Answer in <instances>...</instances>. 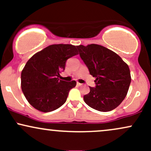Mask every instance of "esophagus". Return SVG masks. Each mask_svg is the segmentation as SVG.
<instances>
[{"mask_svg": "<svg viewBox=\"0 0 151 151\" xmlns=\"http://www.w3.org/2000/svg\"><path fill=\"white\" fill-rule=\"evenodd\" d=\"M77 86H82V84H80V83H79V82H77Z\"/></svg>", "mask_w": 151, "mask_h": 151, "instance_id": "esophagus-1", "label": "esophagus"}]
</instances>
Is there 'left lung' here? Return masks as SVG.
<instances>
[{
    "label": "left lung",
    "instance_id": "1",
    "mask_svg": "<svg viewBox=\"0 0 151 151\" xmlns=\"http://www.w3.org/2000/svg\"><path fill=\"white\" fill-rule=\"evenodd\" d=\"M79 55L96 77V87L84 96L85 103L99 111H110L124 101L131 77L127 64L116 53L99 45L77 46Z\"/></svg>",
    "mask_w": 151,
    "mask_h": 151
}]
</instances>
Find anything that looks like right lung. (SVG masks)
Segmentation results:
<instances>
[{
	"label": "right lung",
	"mask_w": 151,
	"mask_h": 151,
	"mask_svg": "<svg viewBox=\"0 0 151 151\" xmlns=\"http://www.w3.org/2000/svg\"><path fill=\"white\" fill-rule=\"evenodd\" d=\"M77 55V47L72 45H52L27 62L21 72V89L35 109L50 112L65 103L69 91L77 82H67L59 77L65 70L66 61Z\"/></svg>",
	"instance_id": "obj_1"
}]
</instances>
